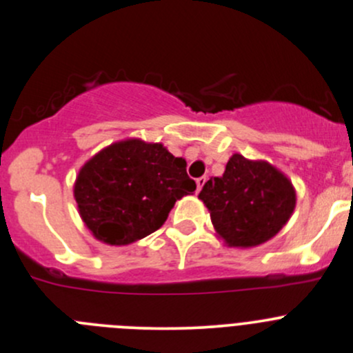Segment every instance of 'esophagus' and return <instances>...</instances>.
Masks as SVG:
<instances>
[{"instance_id":"1","label":"esophagus","mask_w":353,"mask_h":353,"mask_svg":"<svg viewBox=\"0 0 353 353\" xmlns=\"http://www.w3.org/2000/svg\"><path fill=\"white\" fill-rule=\"evenodd\" d=\"M205 181H207V178H205V176L196 178V192L202 190V187H203V185H205Z\"/></svg>"}]
</instances>
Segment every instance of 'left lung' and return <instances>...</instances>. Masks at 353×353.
Segmentation results:
<instances>
[{
	"instance_id": "left-lung-1",
	"label": "left lung",
	"mask_w": 353,
	"mask_h": 353,
	"mask_svg": "<svg viewBox=\"0 0 353 353\" xmlns=\"http://www.w3.org/2000/svg\"><path fill=\"white\" fill-rule=\"evenodd\" d=\"M199 199L208 208L217 237L229 248L264 244L286 225L296 207V190L269 161L234 153L222 176L203 185Z\"/></svg>"
}]
</instances>
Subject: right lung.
<instances>
[{
  "label": "right lung",
  "instance_id": "obj_1",
  "mask_svg": "<svg viewBox=\"0 0 353 353\" xmlns=\"http://www.w3.org/2000/svg\"><path fill=\"white\" fill-rule=\"evenodd\" d=\"M187 161L161 143L130 138L102 148L74 183L79 215L97 241L128 245L165 223L181 196L195 192Z\"/></svg>",
  "mask_w": 353,
  "mask_h": 353
}]
</instances>
